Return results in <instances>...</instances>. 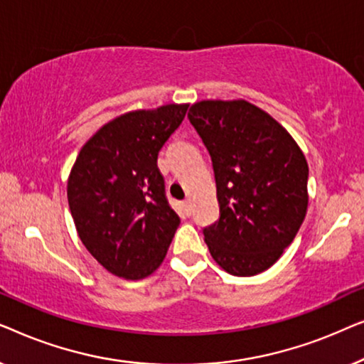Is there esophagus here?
I'll use <instances>...</instances> for the list:
<instances>
[{"label": "esophagus", "instance_id": "1", "mask_svg": "<svg viewBox=\"0 0 364 364\" xmlns=\"http://www.w3.org/2000/svg\"><path fill=\"white\" fill-rule=\"evenodd\" d=\"M183 210H186L187 213H191V200L183 202Z\"/></svg>", "mask_w": 364, "mask_h": 364}]
</instances>
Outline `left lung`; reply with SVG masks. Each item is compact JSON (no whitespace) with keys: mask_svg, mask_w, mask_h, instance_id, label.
<instances>
[{"mask_svg":"<svg viewBox=\"0 0 364 364\" xmlns=\"http://www.w3.org/2000/svg\"><path fill=\"white\" fill-rule=\"evenodd\" d=\"M188 121L215 173L220 217L203 228L210 255L235 277L265 272L305 220V156L270 114L242 99L193 104Z\"/></svg>","mask_w":364,"mask_h":364,"instance_id":"1","label":"left lung"}]
</instances>
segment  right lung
I'll return each instance as SVG.
<instances>
[{"label": "right lung", "mask_w": 364, "mask_h": 364, "mask_svg": "<svg viewBox=\"0 0 364 364\" xmlns=\"http://www.w3.org/2000/svg\"><path fill=\"white\" fill-rule=\"evenodd\" d=\"M188 104L122 114L84 144L68 181L77 235L112 275L141 280L166 258L181 218L166 197L157 156Z\"/></svg>", "instance_id": "add662e5"}]
</instances>
